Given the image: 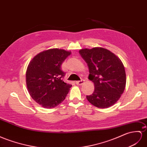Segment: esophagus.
Instances as JSON below:
<instances>
[{
    "label": "esophagus",
    "instance_id": "1",
    "mask_svg": "<svg viewBox=\"0 0 147 147\" xmlns=\"http://www.w3.org/2000/svg\"><path fill=\"white\" fill-rule=\"evenodd\" d=\"M84 80H81V81H76V84L77 85H80V86H81V85H82V84H84Z\"/></svg>",
    "mask_w": 147,
    "mask_h": 147
}]
</instances>
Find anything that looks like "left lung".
<instances>
[{
  "label": "left lung",
  "mask_w": 147,
  "mask_h": 147,
  "mask_svg": "<svg viewBox=\"0 0 147 147\" xmlns=\"http://www.w3.org/2000/svg\"><path fill=\"white\" fill-rule=\"evenodd\" d=\"M89 67V80L94 84V91L87 96L89 102L98 108L115 104L123 94L126 74L120 58L102 47L84 48L79 51Z\"/></svg>",
  "instance_id": "left-lung-1"
}]
</instances>
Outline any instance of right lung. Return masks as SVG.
<instances>
[{"label":"right lung","instance_id":"right-lung-1","mask_svg":"<svg viewBox=\"0 0 147 147\" xmlns=\"http://www.w3.org/2000/svg\"><path fill=\"white\" fill-rule=\"evenodd\" d=\"M71 53L63 49L51 48L39 53L29 63L26 72L28 91L41 107L54 108L68 94L72 85L63 81L65 73L61 66Z\"/></svg>","mask_w":147,"mask_h":147}]
</instances>
